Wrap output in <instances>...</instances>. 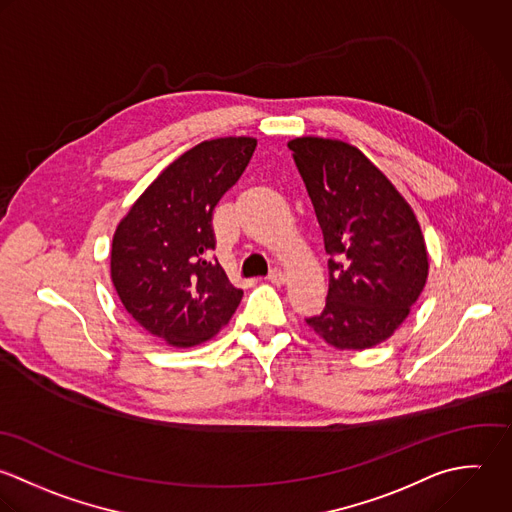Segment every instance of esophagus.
<instances>
[{
    "label": "esophagus",
    "instance_id": "esophagus-1",
    "mask_svg": "<svg viewBox=\"0 0 512 512\" xmlns=\"http://www.w3.org/2000/svg\"><path fill=\"white\" fill-rule=\"evenodd\" d=\"M267 279H269L271 283H275V285H281V283H285V273H283L281 269H271L269 275H267Z\"/></svg>",
    "mask_w": 512,
    "mask_h": 512
}]
</instances>
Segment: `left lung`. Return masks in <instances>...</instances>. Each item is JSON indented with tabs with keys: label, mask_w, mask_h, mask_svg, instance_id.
Returning <instances> with one entry per match:
<instances>
[{
	"label": "left lung",
	"mask_w": 512,
	"mask_h": 512,
	"mask_svg": "<svg viewBox=\"0 0 512 512\" xmlns=\"http://www.w3.org/2000/svg\"><path fill=\"white\" fill-rule=\"evenodd\" d=\"M289 149L329 255L325 309L305 321L337 349L375 347L399 329L427 283L419 221L357 147L297 137Z\"/></svg>",
	"instance_id": "left-lung-1"
}]
</instances>
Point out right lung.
Returning a JSON list of instances; mask_svg holds the SVG:
<instances>
[{
	"label": "right lung",
	"mask_w": 512,
	"mask_h": 512,
	"mask_svg": "<svg viewBox=\"0 0 512 512\" xmlns=\"http://www.w3.org/2000/svg\"><path fill=\"white\" fill-rule=\"evenodd\" d=\"M257 141L211 139L175 159L119 223L111 279L127 313L175 347L211 339L243 291L215 259L213 211L239 181Z\"/></svg>",
	"instance_id": "right-lung-1"
}]
</instances>
